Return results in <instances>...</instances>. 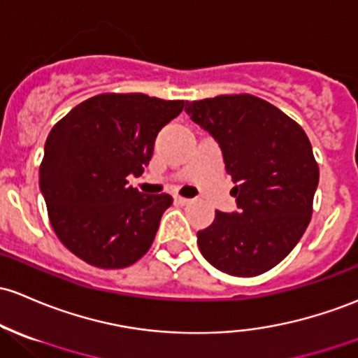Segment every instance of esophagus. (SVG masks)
Instances as JSON below:
<instances>
[{
    "mask_svg": "<svg viewBox=\"0 0 358 358\" xmlns=\"http://www.w3.org/2000/svg\"><path fill=\"white\" fill-rule=\"evenodd\" d=\"M174 201L178 203V205L184 206V205H187V203H189L191 199H187V198H182V196H176V198H174Z\"/></svg>",
    "mask_w": 358,
    "mask_h": 358,
    "instance_id": "obj_1",
    "label": "esophagus"
}]
</instances>
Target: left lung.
Masks as SVG:
<instances>
[{"label":"left lung","mask_w":358,"mask_h":358,"mask_svg":"<svg viewBox=\"0 0 358 358\" xmlns=\"http://www.w3.org/2000/svg\"><path fill=\"white\" fill-rule=\"evenodd\" d=\"M218 141L236 186L237 211L215 213L198 232L201 255L234 276H256L285 259L313 215L319 167L307 134L273 103L249 94L186 102Z\"/></svg>","instance_id":"8db88e82"}]
</instances>
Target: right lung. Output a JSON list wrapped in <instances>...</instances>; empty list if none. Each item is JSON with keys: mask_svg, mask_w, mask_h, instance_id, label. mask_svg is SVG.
Returning a JSON list of instances; mask_svg holds the SVG:
<instances>
[{"mask_svg": "<svg viewBox=\"0 0 358 358\" xmlns=\"http://www.w3.org/2000/svg\"><path fill=\"white\" fill-rule=\"evenodd\" d=\"M184 101L101 94L73 107L49 133L39 186L57 239L92 266L119 270L147 255L169 194L128 186L153 155L160 129Z\"/></svg>", "mask_w": 358, "mask_h": 358, "instance_id": "1", "label": "right lung"}]
</instances>
